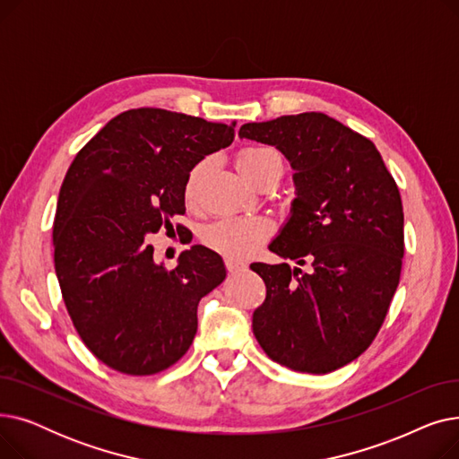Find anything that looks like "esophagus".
<instances>
[{
	"label": "esophagus",
	"mask_w": 459,
	"mask_h": 459,
	"mask_svg": "<svg viewBox=\"0 0 459 459\" xmlns=\"http://www.w3.org/2000/svg\"><path fill=\"white\" fill-rule=\"evenodd\" d=\"M225 266L229 270V273H238L246 270V262L244 260H236L232 256H225Z\"/></svg>",
	"instance_id": "obj_1"
}]
</instances>
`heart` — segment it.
<instances>
[{
	"label": "heart",
	"instance_id": "obj_1",
	"mask_svg": "<svg viewBox=\"0 0 459 459\" xmlns=\"http://www.w3.org/2000/svg\"><path fill=\"white\" fill-rule=\"evenodd\" d=\"M273 161H281V158L277 156L275 151L266 147L242 149L236 156L238 171L242 173L246 180L251 184L264 171V169L272 165ZM201 173H203V167L197 165L186 178L184 195H186V201L189 203L193 201V197H195ZM270 232H272V225L268 220H264V217L229 215L210 223L203 232V239L210 249L221 253L225 256L246 258L266 242Z\"/></svg>",
	"mask_w": 459,
	"mask_h": 459
}]
</instances>
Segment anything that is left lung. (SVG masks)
<instances>
[{
  "mask_svg": "<svg viewBox=\"0 0 459 459\" xmlns=\"http://www.w3.org/2000/svg\"><path fill=\"white\" fill-rule=\"evenodd\" d=\"M272 144L294 169L296 199L270 251L312 272L251 264L266 299L253 333L275 363L327 374L363 353L400 282L403 208L376 144L325 113L282 115L238 132Z\"/></svg>",
  "mask_w": 459,
  "mask_h": 459,
  "instance_id": "1",
  "label": "left lung"
}]
</instances>
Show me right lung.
<instances>
[{"instance_id":"1","label":"right lung","mask_w":459,"mask_h":459,"mask_svg":"<svg viewBox=\"0 0 459 459\" xmlns=\"http://www.w3.org/2000/svg\"><path fill=\"white\" fill-rule=\"evenodd\" d=\"M234 126L128 109L68 167L54 221L56 273L83 344L117 372L151 376L175 365L195 339L201 298L227 275L223 258L204 246L165 270L144 236L186 212L187 175L229 147Z\"/></svg>"}]
</instances>
